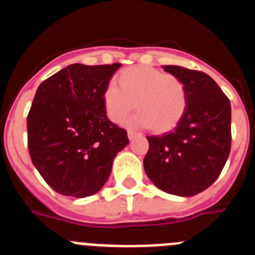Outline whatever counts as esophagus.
<instances>
[{"instance_id":"1","label":"esophagus","mask_w":255,"mask_h":255,"mask_svg":"<svg viewBox=\"0 0 255 255\" xmlns=\"http://www.w3.org/2000/svg\"><path fill=\"white\" fill-rule=\"evenodd\" d=\"M139 134L136 131H134V130H128V136H129L130 140H132V139L135 138V136H138Z\"/></svg>"}]
</instances>
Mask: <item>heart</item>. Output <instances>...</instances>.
<instances>
[{"mask_svg":"<svg viewBox=\"0 0 255 255\" xmlns=\"http://www.w3.org/2000/svg\"><path fill=\"white\" fill-rule=\"evenodd\" d=\"M187 104L188 93L182 80L147 65L124 69L119 85L111 81L103 91L104 112L112 123L123 124L136 107L139 112L130 125L151 128L157 134L180 123Z\"/></svg>","mask_w":255,"mask_h":255,"instance_id":"1","label":"heart"}]
</instances>
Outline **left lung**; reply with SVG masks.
I'll return each instance as SVG.
<instances>
[{
  "label": "left lung",
  "instance_id": "obj_1",
  "mask_svg": "<svg viewBox=\"0 0 255 255\" xmlns=\"http://www.w3.org/2000/svg\"><path fill=\"white\" fill-rule=\"evenodd\" d=\"M184 82L188 104L175 129L147 136L143 160L154 186L170 195L190 197L214 183L231 151V104L217 82L204 72L162 65Z\"/></svg>",
  "mask_w": 255,
  "mask_h": 255
}]
</instances>
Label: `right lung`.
Listing matches in <instances>:
<instances>
[{
  "mask_svg": "<svg viewBox=\"0 0 255 255\" xmlns=\"http://www.w3.org/2000/svg\"><path fill=\"white\" fill-rule=\"evenodd\" d=\"M120 63H76L38 86L27 117L28 149L41 177L54 191L88 197L101 191L120 151L129 144L126 130L111 123L103 91Z\"/></svg>",
  "mask_w": 255,
  "mask_h": 255,
  "instance_id": "right-lung-1",
  "label": "right lung"
}]
</instances>
